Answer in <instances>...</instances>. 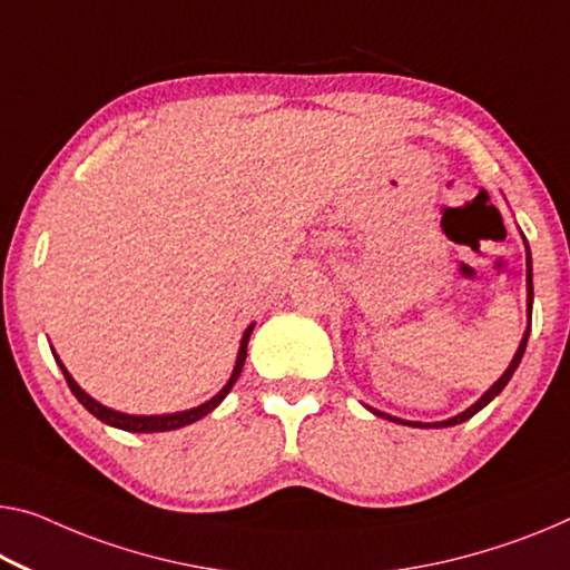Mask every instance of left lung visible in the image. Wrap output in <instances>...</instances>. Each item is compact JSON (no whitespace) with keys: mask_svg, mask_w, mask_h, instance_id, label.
Segmentation results:
<instances>
[{"mask_svg":"<svg viewBox=\"0 0 570 570\" xmlns=\"http://www.w3.org/2000/svg\"><path fill=\"white\" fill-rule=\"evenodd\" d=\"M522 242H524V252H528V328H524V334H522V341H520L518 352H514L512 362H510V366H507V370H504V374L499 376V380L492 384V387H489V390L484 392V395H481V397L474 402V405L466 407V410H463V413H459V415L449 417V420H438V423H415V420H402V417H395V415L382 413V410H374V407H370L374 415H380V417H384V420H392V423H400V425H413V428H449V425H459V423H463V420L474 417L481 407H487L489 402H492V400L499 395V392H502V390L507 387V382L512 380L514 370H518L520 362H522L524 346H528V338H530V321H532V257H530V247H528V239H524V234H522Z\"/></svg>","mask_w":570,"mask_h":570,"instance_id":"left-lung-1","label":"left lung"}]
</instances>
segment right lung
I'll return each mask as SVG.
<instances>
[{
    "mask_svg": "<svg viewBox=\"0 0 570 570\" xmlns=\"http://www.w3.org/2000/svg\"><path fill=\"white\" fill-rule=\"evenodd\" d=\"M252 328H255V323H252V326H247V331H244V336H242V341H239V354H236V364H234V370H232L229 382H226L224 387L218 390L212 400L200 402V405L190 407V410H180V413H165V415H129V413H119V410L101 405L99 400H94V397L89 395V392H86V390L81 387V384H78V382L73 380L71 372L66 370V364L60 362V356L56 354V348H52V356H56L60 372H63L68 387H71L76 400L81 402V405H83L86 410H89V413H91L94 417H99L101 423H107V425H111V428H119V431H127V433H163V431H178V428H183V425L196 423V420H200L204 415L212 413V410H216L218 405H222L224 397L232 392L234 382L239 380V374H242L244 358H247V344H249Z\"/></svg>",
    "mask_w": 570,
    "mask_h": 570,
    "instance_id": "right-lung-1",
    "label": "right lung"
}]
</instances>
